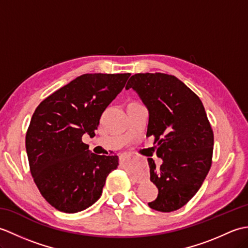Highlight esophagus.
<instances>
[{"mask_svg":"<svg viewBox=\"0 0 248 248\" xmlns=\"http://www.w3.org/2000/svg\"><path fill=\"white\" fill-rule=\"evenodd\" d=\"M127 156H128L127 155H125V154H123V155H120V159H125V157H127Z\"/></svg>","mask_w":248,"mask_h":248,"instance_id":"obj_1","label":"esophagus"}]
</instances>
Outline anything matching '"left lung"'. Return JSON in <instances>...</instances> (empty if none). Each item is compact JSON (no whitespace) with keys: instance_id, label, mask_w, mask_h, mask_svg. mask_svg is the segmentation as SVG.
<instances>
[{"instance_id":"8db88e82","label":"left lung","mask_w":248,"mask_h":248,"mask_svg":"<svg viewBox=\"0 0 248 248\" xmlns=\"http://www.w3.org/2000/svg\"><path fill=\"white\" fill-rule=\"evenodd\" d=\"M132 88L148 109L147 136H155L156 167L148 157L150 181L159 189L148 205L160 212L183 207L202 186L211 167L213 131L202 100L186 84L165 73H136ZM154 148V147H152Z\"/></svg>"}]
</instances>
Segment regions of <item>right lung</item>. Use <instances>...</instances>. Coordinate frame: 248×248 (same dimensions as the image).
<instances>
[{
  "instance_id": "add662e5",
  "label": "right lung",
  "mask_w": 248,
  "mask_h": 248,
  "mask_svg": "<svg viewBox=\"0 0 248 248\" xmlns=\"http://www.w3.org/2000/svg\"><path fill=\"white\" fill-rule=\"evenodd\" d=\"M130 73H86L41 102L26 132L30 170L44 198L65 213L93 204L102 194L108 173L118 166L117 155L88 150L82 138H93L104 109L123 91Z\"/></svg>"
}]
</instances>
